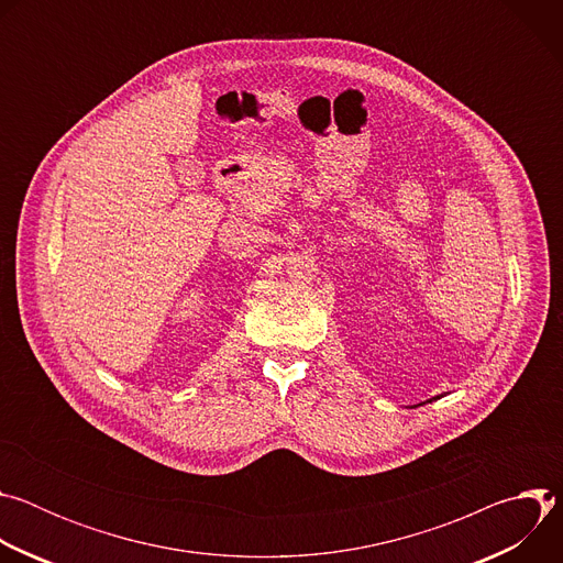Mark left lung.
Masks as SVG:
<instances>
[{
  "label": "left lung",
  "mask_w": 563,
  "mask_h": 563,
  "mask_svg": "<svg viewBox=\"0 0 563 563\" xmlns=\"http://www.w3.org/2000/svg\"><path fill=\"white\" fill-rule=\"evenodd\" d=\"M437 398H441V396H434V398H430V400H428V404H432V400H437Z\"/></svg>",
  "instance_id": "8db88e82"
}]
</instances>
